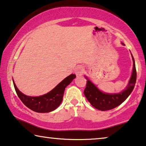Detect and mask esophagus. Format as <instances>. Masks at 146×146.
Segmentation results:
<instances>
[{"label": "esophagus", "instance_id": "obj_1", "mask_svg": "<svg viewBox=\"0 0 146 146\" xmlns=\"http://www.w3.org/2000/svg\"><path fill=\"white\" fill-rule=\"evenodd\" d=\"M84 73V68L82 66H78L75 69V73L77 76H81Z\"/></svg>", "mask_w": 146, "mask_h": 146}]
</instances>
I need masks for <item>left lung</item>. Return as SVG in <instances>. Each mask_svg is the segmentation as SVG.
I'll return each instance as SVG.
<instances>
[{"mask_svg":"<svg viewBox=\"0 0 146 146\" xmlns=\"http://www.w3.org/2000/svg\"><path fill=\"white\" fill-rule=\"evenodd\" d=\"M132 60H133V71L129 82L125 90L122 91L119 94H106L100 91L90 80L88 79L86 80L84 94L93 107L101 111L110 110L119 106L129 97L130 93L133 90L136 81V69L133 56H132Z\"/></svg>","mask_w":146,"mask_h":146,"instance_id":"obj_1","label":"left lung"}]
</instances>
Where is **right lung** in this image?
Here are the masks:
<instances>
[{
	"label": "right lung",
	"mask_w": 146,
	"mask_h": 146,
	"mask_svg": "<svg viewBox=\"0 0 146 146\" xmlns=\"http://www.w3.org/2000/svg\"><path fill=\"white\" fill-rule=\"evenodd\" d=\"M75 77V75L71 74L63 80L50 92L36 97L27 96L22 94L17 89L14 81L13 83L17 96L25 106L37 113H48L56 110L60 105L62 102L65 89Z\"/></svg>",
	"instance_id": "1"
}]
</instances>
